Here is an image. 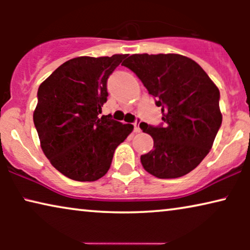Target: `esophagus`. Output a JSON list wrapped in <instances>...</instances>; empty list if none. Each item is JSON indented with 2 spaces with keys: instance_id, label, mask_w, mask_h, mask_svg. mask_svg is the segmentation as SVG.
Wrapping results in <instances>:
<instances>
[{
  "instance_id": "1",
  "label": "esophagus",
  "mask_w": 250,
  "mask_h": 250,
  "mask_svg": "<svg viewBox=\"0 0 250 250\" xmlns=\"http://www.w3.org/2000/svg\"><path fill=\"white\" fill-rule=\"evenodd\" d=\"M140 123H141L140 119H138V121L134 123V132L135 133H139L140 131H141V128H140Z\"/></svg>"
}]
</instances>
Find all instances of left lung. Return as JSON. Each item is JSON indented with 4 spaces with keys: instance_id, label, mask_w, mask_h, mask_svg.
<instances>
[{
    "instance_id": "obj_1",
    "label": "left lung",
    "mask_w": 250,
    "mask_h": 250,
    "mask_svg": "<svg viewBox=\"0 0 250 250\" xmlns=\"http://www.w3.org/2000/svg\"><path fill=\"white\" fill-rule=\"evenodd\" d=\"M122 64L162 107L164 126L140 124L153 139V149L141 156L143 168L158 179L190 173L210 151L222 124L217 86L196 61L177 53L132 54Z\"/></svg>"
}]
</instances>
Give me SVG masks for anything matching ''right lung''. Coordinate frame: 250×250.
<instances>
[{
	"instance_id": "1",
	"label": "right lung",
	"mask_w": 250,
	"mask_h": 250,
	"mask_svg": "<svg viewBox=\"0 0 250 250\" xmlns=\"http://www.w3.org/2000/svg\"><path fill=\"white\" fill-rule=\"evenodd\" d=\"M126 54L77 57L58 67L37 92L34 124L44 155L64 176L93 182L110 168L117 146L133 125L99 116L107 80Z\"/></svg>"
}]
</instances>
